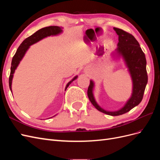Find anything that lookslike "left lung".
Returning a JSON list of instances; mask_svg holds the SVG:
<instances>
[{"mask_svg":"<svg viewBox=\"0 0 160 160\" xmlns=\"http://www.w3.org/2000/svg\"><path fill=\"white\" fill-rule=\"evenodd\" d=\"M113 29L119 36L118 48L112 53L113 57H122L125 62L133 82L132 94L123 107L118 111H109L101 108L96 102L93 90V81L91 80L88 90V98L98 111L109 115L117 116L128 112L141 102L148 83L146 59L138 41L131 34L122 29L114 27Z\"/></svg>","mask_w":160,"mask_h":160,"instance_id":"obj_1","label":"left lung"}]
</instances>
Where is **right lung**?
<instances>
[{
	"label": "right lung",
	"instance_id": "right-lung-1",
	"mask_svg": "<svg viewBox=\"0 0 160 160\" xmlns=\"http://www.w3.org/2000/svg\"><path fill=\"white\" fill-rule=\"evenodd\" d=\"M62 28L57 27V26H50L47 27L45 28H41L37 32L32 35L31 36L28 37L26 39L24 40L22 42L18 47V49L14 55L11 62V74L9 76V88H10L11 91H12V80L13 78V74L14 73L17 67H18V64L20 63V61L22 60L23 57L25 56L27 51L28 49L31 45L35 44L38 41H41L42 38L45 37H49V36H54L57 35L59 34L62 32ZM77 78V76H75L73 79L70 81L67 84L65 87V90L68 88L69 85L72 83V81L75 80Z\"/></svg>",
	"mask_w": 160,
	"mask_h": 160
}]
</instances>
